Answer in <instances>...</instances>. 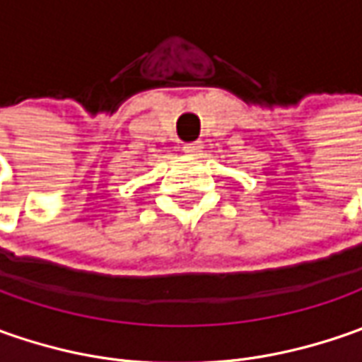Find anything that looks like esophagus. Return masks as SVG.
<instances>
[{
	"mask_svg": "<svg viewBox=\"0 0 362 362\" xmlns=\"http://www.w3.org/2000/svg\"><path fill=\"white\" fill-rule=\"evenodd\" d=\"M183 148H185V153H193V155H195V153H199V151L203 148V143H202V141L185 143V145H183Z\"/></svg>",
	"mask_w": 362,
	"mask_h": 362,
	"instance_id": "1",
	"label": "esophagus"
}]
</instances>
